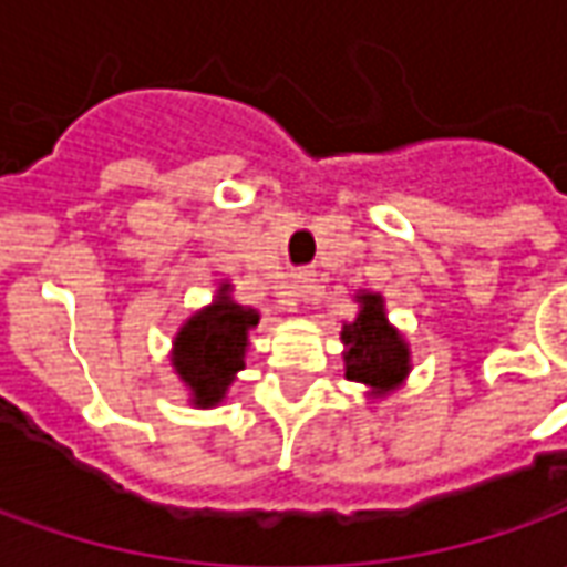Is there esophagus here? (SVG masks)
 <instances>
[{
  "instance_id": "esophagus-1",
  "label": "esophagus",
  "mask_w": 567,
  "mask_h": 567,
  "mask_svg": "<svg viewBox=\"0 0 567 567\" xmlns=\"http://www.w3.org/2000/svg\"><path fill=\"white\" fill-rule=\"evenodd\" d=\"M315 290H318V275H315V271L302 268V271L292 275V292H296L302 302H308V299L315 296Z\"/></svg>"
}]
</instances>
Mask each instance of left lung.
<instances>
[{
  "label": "left lung",
  "mask_w": 567,
  "mask_h": 567,
  "mask_svg": "<svg viewBox=\"0 0 567 567\" xmlns=\"http://www.w3.org/2000/svg\"><path fill=\"white\" fill-rule=\"evenodd\" d=\"M358 318L342 323L346 342V377L370 389V395H389L410 373V349L404 336L385 318L380 292L361 290L354 296Z\"/></svg>",
  "instance_id": "8db88e82"
}]
</instances>
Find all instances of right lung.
<instances>
[{
    "label": "right lung",
    "instance_id": "add662e5",
    "mask_svg": "<svg viewBox=\"0 0 567 567\" xmlns=\"http://www.w3.org/2000/svg\"><path fill=\"white\" fill-rule=\"evenodd\" d=\"M259 323L256 308L237 306L231 284H221L213 306L190 315L172 342V367L190 389L194 408H216L244 370L249 330Z\"/></svg>",
    "mask_w": 567,
    "mask_h": 567
}]
</instances>
